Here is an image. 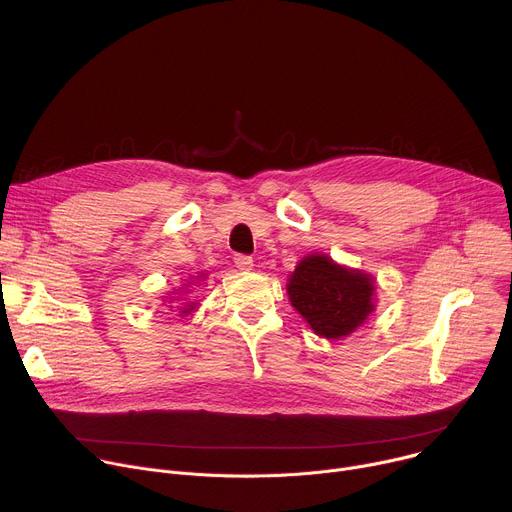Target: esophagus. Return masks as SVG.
<instances>
[{"label":"esophagus","mask_w":512,"mask_h":512,"mask_svg":"<svg viewBox=\"0 0 512 512\" xmlns=\"http://www.w3.org/2000/svg\"><path fill=\"white\" fill-rule=\"evenodd\" d=\"M235 265L241 269V271H249L253 267V257L251 255H235Z\"/></svg>","instance_id":"34e87169"}]
</instances>
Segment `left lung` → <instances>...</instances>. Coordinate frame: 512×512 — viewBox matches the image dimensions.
Instances as JSON below:
<instances>
[{
  "label": "left lung",
  "mask_w": 512,
  "mask_h": 512,
  "mask_svg": "<svg viewBox=\"0 0 512 512\" xmlns=\"http://www.w3.org/2000/svg\"><path fill=\"white\" fill-rule=\"evenodd\" d=\"M373 291L367 273L340 267L326 255L302 259L287 283L291 306L318 336L334 340L354 332L375 310Z\"/></svg>",
  "instance_id": "8db88e82"
}]
</instances>
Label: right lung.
Segmentation results:
<instances>
[{
	"label": "right lung",
	"mask_w": 512,
	"mask_h": 512,
	"mask_svg": "<svg viewBox=\"0 0 512 512\" xmlns=\"http://www.w3.org/2000/svg\"><path fill=\"white\" fill-rule=\"evenodd\" d=\"M190 310H192V306H190V308H184V314H188Z\"/></svg>",
	"instance_id": "add662e5"
}]
</instances>
